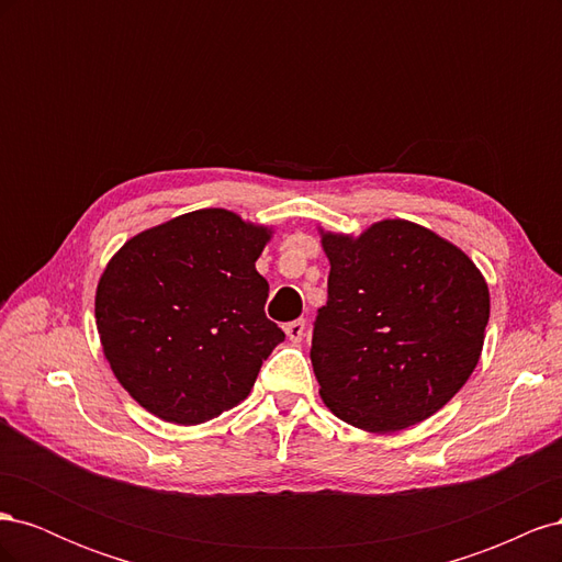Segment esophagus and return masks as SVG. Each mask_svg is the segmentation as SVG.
Listing matches in <instances>:
<instances>
[{"label": "esophagus", "mask_w": 562, "mask_h": 562, "mask_svg": "<svg viewBox=\"0 0 562 562\" xmlns=\"http://www.w3.org/2000/svg\"><path fill=\"white\" fill-rule=\"evenodd\" d=\"M283 330H285V335H288V339H291V342H302L304 333H307V323H304V318H297V321L288 323Z\"/></svg>", "instance_id": "34e87169"}]
</instances>
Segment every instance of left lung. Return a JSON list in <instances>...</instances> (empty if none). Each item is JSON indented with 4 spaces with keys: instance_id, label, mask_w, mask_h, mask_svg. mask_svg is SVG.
Returning <instances> with one entry per match:
<instances>
[{
    "instance_id": "1",
    "label": "left lung",
    "mask_w": 562,
    "mask_h": 562,
    "mask_svg": "<svg viewBox=\"0 0 562 562\" xmlns=\"http://www.w3.org/2000/svg\"><path fill=\"white\" fill-rule=\"evenodd\" d=\"M328 302L312 366L330 413L372 434L438 413L479 366L487 283L464 250L436 232L382 220L363 234L321 229Z\"/></svg>"
}]
</instances>
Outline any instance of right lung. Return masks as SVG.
<instances>
[{"label":"right lung","mask_w":562,"mask_h":562,"mask_svg":"<svg viewBox=\"0 0 562 562\" xmlns=\"http://www.w3.org/2000/svg\"><path fill=\"white\" fill-rule=\"evenodd\" d=\"M271 227L201 209L135 234L95 288L105 359L133 401L173 424L239 405L283 330L255 262Z\"/></svg>","instance_id":"obj_1"}]
</instances>
